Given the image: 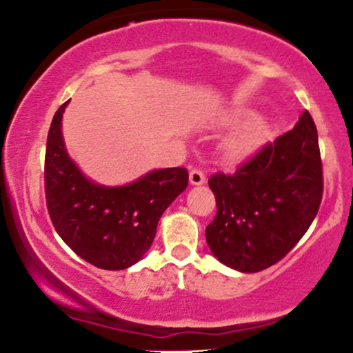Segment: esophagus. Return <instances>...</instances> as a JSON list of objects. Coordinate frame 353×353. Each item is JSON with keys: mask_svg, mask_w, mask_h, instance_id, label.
<instances>
[{"mask_svg": "<svg viewBox=\"0 0 353 353\" xmlns=\"http://www.w3.org/2000/svg\"><path fill=\"white\" fill-rule=\"evenodd\" d=\"M189 181L192 185H202L205 182V174L201 169H192L189 172Z\"/></svg>", "mask_w": 353, "mask_h": 353, "instance_id": "obj_1", "label": "esophagus"}]
</instances>
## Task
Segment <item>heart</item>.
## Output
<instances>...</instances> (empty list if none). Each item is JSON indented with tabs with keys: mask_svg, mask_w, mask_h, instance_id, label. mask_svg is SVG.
<instances>
[{
	"mask_svg": "<svg viewBox=\"0 0 353 353\" xmlns=\"http://www.w3.org/2000/svg\"><path fill=\"white\" fill-rule=\"evenodd\" d=\"M269 136V128L262 121L247 124L244 129L230 136L224 144V156L229 161H241L254 154L265 143Z\"/></svg>",
	"mask_w": 353,
	"mask_h": 353,
	"instance_id": "b5f03b06",
	"label": "heart"
}]
</instances>
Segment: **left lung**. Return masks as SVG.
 <instances>
[{
  "label": "left lung",
  "instance_id": "obj_1",
  "mask_svg": "<svg viewBox=\"0 0 353 353\" xmlns=\"http://www.w3.org/2000/svg\"><path fill=\"white\" fill-rule=\"evenodd\" d=\"M217 214L205 241L217 261L261 272L289 254L319 212L323 179L319 136L309 111L236 172L210 176Z\"/></svg>",
  "mask_w": 353,
  "mask_h": 353
}]
</instances>
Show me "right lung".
Instances as JSON below:
<instances>
[{
    "label": "right lung",
    "mask_w": 353,
    "mask_h": 353,
    "mask_svg": "<svg viewBox=\"0 0 353 353\" xmlns=\"http://www.w3.org/2000/svg\"><path fill=\"white\" fill-rule=\"evenodd\" d=\"M68 103L56 111L48 132V212L59 237L81 259L104 270L128 269L149 250L157 222L188 188L189 174L184 168L156 169L114 188L88 179L64 145L61 121Z\"/></svg>",
    "instance_id": "1"
}]
</instances>
